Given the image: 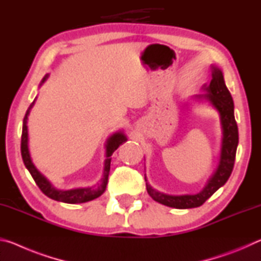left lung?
<instances>
[{
    "instance_id": "8db88e82",
    "label": "left lung",
    "mask_w": 261,
    "mask_h": 261,
    "mask_svg": "<svg viewBox=\"0 0 261 261\" xmlns=\"http://www.w3.org/2000/svg\"><path fill=\"white\" fill-rule=\"evenodd\" d=\"M212 81L208 86L204 85L207 93L197 95L198 99H206L220 114L221 126H222V145H221V155L218 169L210 178L202 191L197 194H185V196H169L154 190L146 183V189L153 200L162 205L173 207V208H194L199 207L208 199L216 190L226 184L230 177L233 163H235L236 149L238 145V127L233 115V101L230 92L228 91L223 79V73L216 67H212ZM145 180L147 182L146 177Z\"/></svg>"
}]
</instances>
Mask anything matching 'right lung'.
Here are the masks:
<instances>
[{
    "mask_svg": "<svg viewBox=\"0 0 261 261\" xmlns=\"http://www.w3.org/2000/svg\"><path fill=\"white\" fill-rule=\"evenodd\" d=\"M48 76H45L42 79L41 84L46 82ZM40 84V85H41ZM35 102V99L32 103L30 105L28 112L25 114L24 121H23V131H21V144H20V151H21V158H23L24 165L28 168L30 174L32 175L34 182L37 183L39 189L46 194L47 197H49L50 199H54L56 201L67 202V204H82V202H86L90 200H93L95 198L100 197L101 194L105 192L106 187L108 183V175L110 170V161H112L113 153L116 151L120 145L125 143L127 140L125 135L122 131L116 132L112 137H109L106 144V160H105V168H103V177L101 179V183L98 185H94L92 188H79V189H72V190H59L54 188V185L48 180L45 176H43L40 171H39L35 166L33 165L32 159L30 155L29 151V132H28V117L30 114L31 108L33 107Z\"/></svg>",
    "mask_w": 261,
    "mask_h": 261,
    "instance_id": "add662e5",
    "label": "right lung"
}]
</instances>
